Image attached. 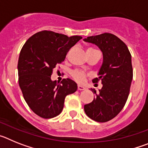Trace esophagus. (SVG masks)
Listing matches in <instances>:
<instances>
[{"mask_svg":"<svg viewBox=\"0 0 148 148\" xmlns=\"http://www.w3.org/2000/svg\"><path fill=\"white\" fill-rule=\"evenodd\" d=\"M85 87H83V86L82 85H78V90H85Z\"/></svg>","mask_w":148,"mask_h":148,"instance_id":"34e87169","label":"esophagus"}]
</instances>
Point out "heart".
Here are the masks:
<instances>
[{"label": "heart", "mask_w": 148, "mask_h": 148, "mask_svg": "<svg viewBox=\"0 0 148 148\" xmlns=\"http://www.w3.org/2000/svg\"><path fill=\"white\" fill-rule=\"evenodd\" d=\"M94 48H89L87 51H90V50H93ZM71 75L73 77V78L75 81H76L78 83H83L84 81H85L86 78L87 76V74L86 73H84V71H82V70H74V71L72 72Z\"/></svg>", "instance_id": "obj_1"}]
</instances>
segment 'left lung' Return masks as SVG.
Listing matches in <instances>:
<instances>
[{"label": "left lung", "mask_w": 148, "mask_h": 148, "mask_svg": "<svg viewBox=\"0 0 148 148\" xmlns=\"http://www.w3.org/2000/svg\"><path fill=\"white\" fill-rule=\"evenodd\" d=\"M84 41L97 45L103 53V64L99 78L103 87L95 94L92 102L84 105L88 117L98 122H106L115 118L125 107L130 93L133 79L131 55L126 44L111 33L90 36Z\"/></svg>", "instance_id": "obj_1"}]
</instances>
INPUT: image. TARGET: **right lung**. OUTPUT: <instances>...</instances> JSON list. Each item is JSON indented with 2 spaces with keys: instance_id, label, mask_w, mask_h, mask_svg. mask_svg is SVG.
Instances as JSON below:
<instances>
[{
  "instance_id": "obj_1",
  "label": "right lung",
  "mask_w": 148,
  "mask_h": 148,
  "mask_svg": "<svg viewBox=\"0 0 148 148\" xmlns=\"http://www.w3.org/2000/svg\"><path fill=\"white\" fill-rule=\"evenodd\" d=\"M82 38L44 30L31 36L23 46L18 63V83L29 108L41 118L59 115L65 97L77 90L76 83L70 78L58 84L51 80V75Z\"/></svg>"
}]
</instances>
